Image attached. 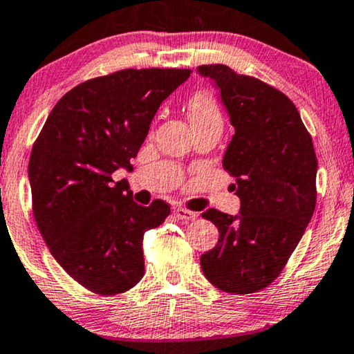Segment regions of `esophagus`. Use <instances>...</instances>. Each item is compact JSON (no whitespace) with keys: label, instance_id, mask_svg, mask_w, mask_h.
Segmentation results:
<instances>
[{"label":"esophagus","instance_id":"obj_1","mask_svg":"<svg viewBox=\"0 0 354 354\" xmlns=\"http://www.w3.org/2000/svg\"><path fill=\"white\" fill-rule=\"evenodd\" d=\"M174 216H176L178 221H191V218H194L198 214L192 212L189 209H185V207H174Z\"/></svg>","mask_w":354,"mask_h":354}]
</instances>
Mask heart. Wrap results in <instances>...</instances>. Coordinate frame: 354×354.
Returning a JSON list of instances; mask_svg holds the SVG:
<instances>
[{
  "instance_id": "1",
  "label": "heart",
  "mask_w": 354,
  "mask_h": 354,
  "mask_svg": "<svg viewBox=\"0 0 354 354\" xmlns=\"http://www.w3.org/2000/svg\"><path fill=\"white\" fill-rule=\"evenodd\" d=\"M187 109H189L192 125L209 122V120H221V113H218L216 101L207 93H198L192 96Z\"/></svg>"
}]
</instances>
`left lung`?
<instances>
[{
    "label": "left lung",
    "mask_w": 354,
    "mask_h": 354,
    "mask_svg": "<svg viewBox=\"0 0 354 354\" xmlns=\"http://www.w3.org/2000/svg\"><path fill=\"white\" fill-rule=\"evenodd\" d=\"M235 129L222 165L236 178V216L207 209L217 245L201 257L209 283L230 294H252L279 276L315 210L317 156L310 133L288 96L227 65H201Z\"/></svg>",
    "instance_id": "8db88e82"
}]
</instances>
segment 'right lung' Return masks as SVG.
I'll list each match as a JSON object with an SVG mask.
<instances>
[{"mask_svg":"<svg viewBox=\"0 0 354 354\" xmlns=\"http://www.w3.org/2000/svg\"><path fill=\"white\" fill-rule=\"evenodd\" d=\"M191 70H120L88 80L57 102L32 147L29 183L40 235L52 257L93 292L114 296L144 277L142 240L169 216L156 199L133 203L129 185L151 119Z\"/></svg>","mask_w":354,"mask_h":354,"instance_id":"1","label":"right lung"}]
</instances>
